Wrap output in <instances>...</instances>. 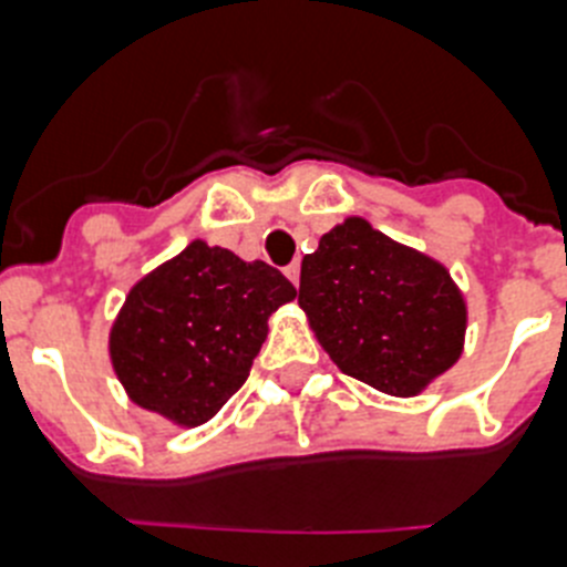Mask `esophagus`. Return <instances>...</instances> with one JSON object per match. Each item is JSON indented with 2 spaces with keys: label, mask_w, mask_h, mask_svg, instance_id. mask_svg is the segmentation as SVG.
<instances>
[{
  "label": "esophagus",
  "mask_w": 567,
  "mask_h": 567,
  "mask_svg": "<svg viewBox=\"0 0 567 567\" xmlns=\"http://www.w3.org/2000/svg\"><path fill=\"white\" fill-rule=\"evenodd\" d=\"M284 272H287V278L292 280L295 287H298V284H300V264H298V260H295V264H289V267L284 269Z\"/></svg>",
  "instance_id": "1"
}]
</instances>
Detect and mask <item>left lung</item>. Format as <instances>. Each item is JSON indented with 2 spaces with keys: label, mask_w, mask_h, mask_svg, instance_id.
<instances>
[{
  "label": "left lung",
  "mask_w": 567,
  "mask_h": 567,
  "mask_svg": "<svg viewBox=\"0 0 567 567\" xmlns=\"http://www.w3.org/2000/svg\"><path fill=\"white\" fill-rule=\"evenodd\" d=\"M298 303L343 374L414 398L463 354L468 307L452 272L365 218H346L300 264Z\"/></svg>",
  "instance_id": "8db88e82"
}]
</instances>
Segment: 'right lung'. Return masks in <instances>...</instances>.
I'll return each mask as SVG.
<instances>
[{
  "label": "right lung",
  "mask_w": 567,
  "mask_h": 567,
  "mask_svg": "<svg viewBox=\"0 0 567 567\" xmlns=\"http://www.w3.org/2000/svg\"><path fill=\"white\" fill-rule=\"evenodd\" d=\"M292 298L269 264L195 238L124 298L107 340L115 378L135 405L195 429L244 385L269 315Z\"/></svg>",
  "instance_id": "obj_1"
}]
</instances>
